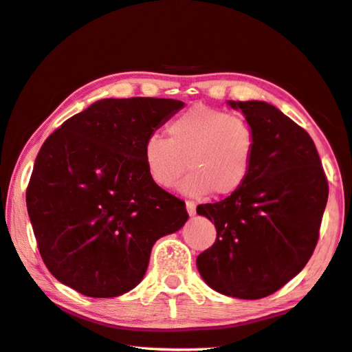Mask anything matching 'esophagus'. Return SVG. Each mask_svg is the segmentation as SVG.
Returning a JSON list of instances; mask_svg holds the SVG:
<instances>
[{"label": "esophagus", "instance_id": "esophagus-1", "mask_svg": "<svg viewBox=\"0 0 352 352\" xmlns=\"http://www.w3.org/2000/svg\"><path fill=\"white\" fill-rule=\"evenodd\" d=\"M186 210L189 216H194L196 214V204H194L192 200H186Z\"/></svg>", "mask_w": 352, "mask_h": 352}]
</instances>
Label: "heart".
<instances>
[{
  "label": "heart",
  "instance_id": "b5f03b06",
  "mask_svg": "<svg viewBox=\"0 0 352 352\" xmlns=\"http://www.w3.org/2000/svg\"><path fill=\"white\" fill-rule=\"evenodd\" d=\"M167 139L152 135L142 147L147 174L156 186L172 189L183 174L188 196H228L236 192L252 170L256 153L254 126L206 104H196L167 124Z\"/></svg>",
  "mask_w": 352,
  "mask_h": 352
}]
</instances>
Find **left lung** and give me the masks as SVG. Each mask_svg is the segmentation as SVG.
Returning <instances> with one entry per match:
<instances>
[{
  "instance_id": "1",
  "label": "left lung",
  "mask_w": 352,
  "mask_h": 352,
  "mask_svg": "<svg viewBox=\"0 0 352 352\" xmlns=\"http://www.w3.org/2000/svg\"><path fill=\"white\" fill-rule=\"evenodd\" d=\"M254 126L256 153L244 185L202 204L216 241L197 256L200 276L217 293L261 299L280 289L310 260L320 238L329 185L309 133L265 102H228Z\"/></svg>"
}]
</instances>
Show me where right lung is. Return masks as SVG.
I'll list each match as a JSON object with an SVG mask.
<instances>
[{
  "mask_svg": "<svg viewBox=\"0 0 352 352\" xmlns=\"http://www.w3.org/2000/svg\"><path fill=\"white\" fill-rule=\"evenodd\" d=\"M182 108L172 98H104L43 142L26 206L43 263L64 285L91 298L130 292L156 239L185 226V202L156 186L142 160L146 139Z\"/></svg>",
  "mask_w": 352,
  "mask_h": 352,
  "instance_id": "1",
  "label": "right lung"
}]
</instances>
